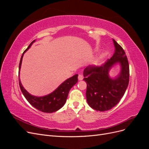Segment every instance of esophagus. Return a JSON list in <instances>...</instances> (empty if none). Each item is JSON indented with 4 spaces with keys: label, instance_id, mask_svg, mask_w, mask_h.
<instances>
[{
    "label": "esophagus",
    "instance_id": "obj_1",
    "mask_svg": "<svg viewBox=\"0 0 149 149\" xmlns=\"http://www.w3.org/2000/svg\"><path fill=\"white\" fill-rule=\"evenodd\" d=\"M78 79L79 81H81L83 79V76L82 74H79L78 75Z\"/></svg>",
    "mask_w": 149,
    "mask_h": 149
}]
</instances>
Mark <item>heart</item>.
I'll list each match as a JSON object with an SVG mask.
<instances>
[{
  "instance_id": "heart-1",
  "label": "heart",
  "mask_w": 149,
  "mask_h": 149,
  "mask_svg": "<svg viewBox=\"0 0 149 149\" xmlns=\"http://www.w3.org/2000/svg\"><path fill=\"white\" fill-rule=\"evenodd\" d=\"M103 53H100V55H98V56H97V60H101V58L103 57Z\"/></svg>"
}]
</instances>
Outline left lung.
Segmentation results:
<instances>
[{
  "mask_svg": "<svg viewBox=\"0 0 149 149\" xmlns=\"http://www.w3.org/2000/svg\"><path fill=\"white\" fill-rule=\"evenodd\" d=\"M115 48L113 55L101 66H88L83 71V80L87 84L86 96L89 106L99 111L114 107L123 97L129 81V66L123 48L112 39ZM120 65L119 74L114 78L110 70Z\"/></svg>",
  "mask_w": 149,
  "mask_h": 149,
  "instance_id": "1",
  "label": "left lung"
}]
</instances>
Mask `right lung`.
<instances>
[{"label": "right lung", "mask_w": 149, "mask_h": 149, "mask_svg": "<svg viewBox=\"0 0 149 149\" xmlns=\"http://www.w3.org/2000/svg\"><path fill=\"white\" fill-rule=\"evenodd\" d=\"M36 41L33 40L31 42L28 48H26L24 52L23 53L20 58V63H19V81L20 88L23 93L24 96L26 98V100L29 101L30 104L35 107L36 109L47 113H52L55 112L64 106L66 101V99L68 96V93L71 88L78 82V74H75L72 77L66 79L64 82H63L59 86H58L55 91L52 93H49L47 95L43 96H36L31 95L24 88L23 85L21 83V81L20 79V71L21 68L22 59L24 53L28 50L32 45V44Z\"/></svg>", "instance_id": "right-lung-1"}]
</instances>
